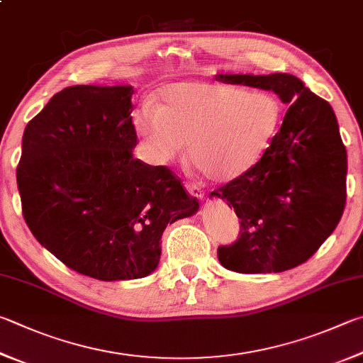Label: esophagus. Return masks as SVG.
<instances>
[{
	"instance_id": "obj_1",
	"label": "esophagus",
	"mask_w": 363,
	"mask_h": 363,
	"mask_svg": "<svg viewBox=\"0 0 363 363\" xmlns=\"http://www.w3.org/2000/svg\"><path fill=\"white\" fill-rule=\"evenodd\" d=\"M186 189H187V192L192 195V196H196V199H203L204 196V194H203V190L200 189V186H196V184H190V182H187L186 184Z\"/></svg>"
}]
</instances>
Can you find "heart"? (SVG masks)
<instances>
[{"label": "heart", "instance_id": "heart-1", "mask_svg": "<svg viewBox=\"0 0 363 363\" xmlns=\"http://www.w3.org/2000/svg\"><path fill=\"white\" fill-rule=\"evenodd\" d=\"M160 104L144 101L131 114L147 159L164 164L189 155L211 182H230L265 154L279 128L282 104L267 90L181 81L160 90Z\"/></svg>", "mask_w": 363, "mask_h": 363}]
</instances>
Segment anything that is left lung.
<instances>
[{
	"label": "left lung",
	"instance_id": "1",
	"mask_svg": "<svg viewBox=\"0 0 363 363\" xmlns=\"http://www.w3.org/2000/svg\"><path fill=\"white\" fill-rule=\"evenodd\" d=\"M217 81L272 90L289 109L252 168L209 196L227 200L240 238L220 246L236 273H281L305 263L337 228L346 204L347 155L330 104L298 77L217 74Z\"/></svg>",
	"mask_w": 363,
	"mask_h": 363
}]
</instances>
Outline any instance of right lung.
<instances>
[{
	"label": "right lung",
	"mask_w": 363,
	"mask_h": 363,
	"mask_svg": "<svg viewBox=\"0 0 363 363\" xmlns=\"http://www.w3.org/2000/svg\"><path fill=\"white\" fill-rule=\"evenodd\" d=\"M131 85H72L25 127L17 187L26 225L74 272L146 278L163 230L200 204L167 167L133 157Z\"/></svg>",
	"instance_id": "right-lung-1"
}]
</instances>
